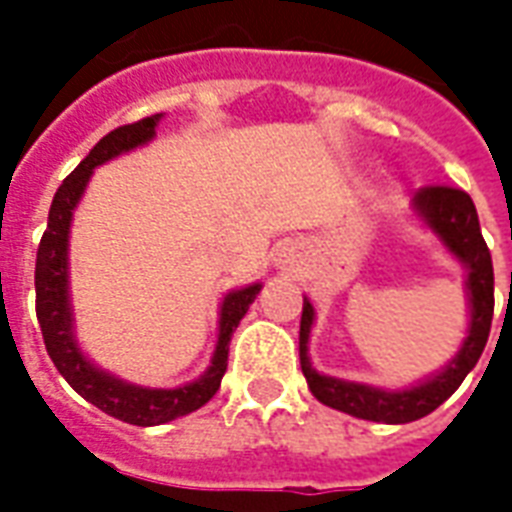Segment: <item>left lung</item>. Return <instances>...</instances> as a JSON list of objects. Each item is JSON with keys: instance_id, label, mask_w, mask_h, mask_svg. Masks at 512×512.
Masks as SVG:
<instances>
[{"instance_id": "8db88e82", "label": "left lung", "mask_w": 512, "mask_h": 512, "mask_svg": "<svg viewBox=\"0 0 512 512\" xmlns=\"http://www.w3.org/2000/svg\"><path fill=\"white\" fill-rule=\"evenodd\" d=\"M411 211L466 271L469 323H466V337H463L458 354L452 356L447 365L417 384L403 386V389H384V386L318 373L310 359L315 307L307 296H304V307H301L299 359L301 373L307 378L312 395L318 397L323 406L345 411L356 419L386 422V425L414 422V419L428 417L430 411H436L461 386L463 378L472 373L477 359L483 356L488 332H491V318H494V266H491V252L480 233V219H477L472 197L461 189L428 186L414 194Z\"/></svg>"}]
</instances>
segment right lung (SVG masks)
Segmentation results:
<instances>
[{
    "label": "right lung",
    "mask_w": 512,
    "mask_h": 512,
    "mask_svg": "<svg viewBox=\"0 0 512 512\" xmlns=\"http://www.w3.org/2000/svg\"><path fill=\"white\" fill-rule=\"evenodd\" d=\"M164 115H153L120 126L98 142L90 150L79 167L73 169L62 186L54 194L49 211L46 233L40 238L38 263H35V301H38V323L43 332V343L49 351L51 362L60 370V376L93 406L106 411L109 417L123 419L128 425L150 428V425H164L172 419L186 417L191 411L202 408L222 384L224 370H227V351H230V337L238 329V323L249 310V304L260 293V282L235 288L224 293L219 304V334L213 345L211 365L205 373L189 384L172 386V389H156V386H139L112 376L109 370L98 367L93 359H87L82 345L76 340V315L71 304V271H68V246H71V224L76 205L82 202L87 183L93 178L95 167H101L112 158L131 153L136 147L147 145L156 139L158 123Z\"/></svg>",
    "instance_id": "1"
}]
</instances>
